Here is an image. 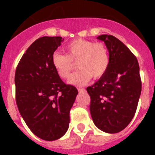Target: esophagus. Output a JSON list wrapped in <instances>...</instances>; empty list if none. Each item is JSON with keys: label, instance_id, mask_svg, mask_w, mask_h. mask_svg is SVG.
<instances>
[{"label": "esophagus", "instance_id": "34e87169", "mask_svg": "<svg viewBox=\"0 0 155 155\" xmlns=\"http://www.w3.org/2000/svg\"><path fill=\"white\" fill-rule=\"evenodd\" d=\"M78 91H79V92H85V89L84 88H78Z\"/></svg>", "mask_w": 155, "mask_h": 155}]
</instances>
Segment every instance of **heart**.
I'll use <instances>...</instances> for the list:
<instances>
[{
  "label": "heart",
  "mask_w": 155,
  "mask_h": 155,
  "mask_svg": "<svg viewBox=\"0 0 155 155\" xmlns=\"http://www.w3.org/2000/svg\"><path fill=\"white\" fill-rule=\"evenodd\" d=\"M65 54L55 52L51 56V64L57 75L62 79L70 77L75 68L79 69L68 81L71 84L83 85L91 78H101L109 65V54L102 42L78 38L70 42L63 48Z\"/></svg>",
  "instance_id": "obj_1"
}]
</instances>
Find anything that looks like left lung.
Masks as SVG:
<instances>
[{
	"label": "left lung",
	"instance_id": "left-lung-1",
	"mask_svg": "<svg viewBox=\"0 0 155 155\" xmlns=\"http://www.w3.org/2000/svg\"><path fill=\"white\" fill-rule=\"evenodd\" d=\"M109 54V65L103 76L87 87L91 97L90 113L98 129L108 134L123 130L132 120L142 82L137 58L122 42L113 35H102Z\"/></svg>",
	"mask_w": 155,
	"mask_h": 155
}]
</instances>
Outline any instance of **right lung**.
<instances>
[{"instance_id": "obj_1", "label": "right lung", "mask_w": 155, "mask_h": 155, "mask_svg": "<svg viewBox=\"0 0 155 155\" xmlns=\"http://www.w3.org/2000/svg\"><path fill=\"white\" fill-rule=\"evenodd\" d=\"M62 37H42L33 42L15 72L18 110L34 134L45 141L63 137L70 123L69 113L78 94L65 84L51 64V56Z\"/></svg>"}]
</instances>
